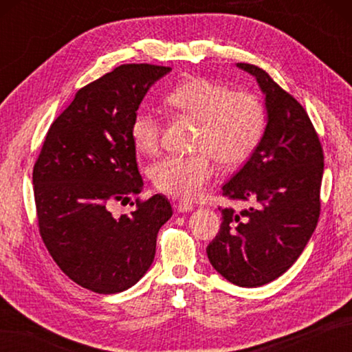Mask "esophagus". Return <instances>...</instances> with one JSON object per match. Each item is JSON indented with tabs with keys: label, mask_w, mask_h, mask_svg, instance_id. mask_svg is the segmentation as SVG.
Returning a JSON list of instances; mask_svg holds the SVG:
<instances>
[{
	"label": "esophagus",
	"mask_w": 352,
	"mask_h": 352,
	"mask_svg": "<svg viewBox=\"0 0 352 352\" xmlns=\"http://www.w3.org/2000/svg\"><path fill=\"white\" fill-rule=\"evenodd\" d=\"M193 206L192 203H188V201H178V203L175 204V208H177V212H180V213H184V212H192L193 210Z\"/></svg>",
	"instance_id": "esophagus-1"
}]
</instances>
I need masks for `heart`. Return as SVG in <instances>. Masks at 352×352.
Here are the masks:
<instances>
[{"instance_id":"b5f03b06","label":"heart","mask_w":352,"mask_h":352,"mask_svg":"<svg viewBox=\"0 0 352 352\" xmlns=\"http://www.w3.org/2000/svg\"><path fill=\"white\" fill-rule=\"evenodd\" d=\"M172 110L199 122L193 155H168L151 166L157 190L180 199H195L214 175L212 158L223 168L241 166L265 136L267 113L263 101L248 91L206 77H193L172 87L164 96ZM130 134L140 153L154 154L160 146L162 124L153 111L134 115Z\"/></svg>"}]
</instances>
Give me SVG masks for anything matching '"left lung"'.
<instances>
[{
    "label": "left lung",
    "instance_id": "8db88e82",
    "mask_svg": "<svg viewBox=\"0 0 352 352\" xmlns=\"http://www.w3.org/2000/svg\"><path fill=\"white\" fill-rule=\"evenodd\" d=\"M256 77L266 96L267 125L245 166L222 195L248 201L236 213L222 208L219 233L207 246L212 266L241 287L278 278L301 256L320 214L324 151L307 111L269 74L237 63Z\"/></svg>",
    "mask_w": 352,
    "mask_h": 352
}]
</instances>
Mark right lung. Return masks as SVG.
Returning <instances> with one entry per match:
<instances>
[{
	"label": "right lung",
	"instance_id": "obj_1",
	"mask_svg": "<svg viewBox=\"0 0 352 352\" xmlns=\"http://www.w3.org/2000/svg\"><path fill=\"white\" fill-rule=\"evenodd\" d=\"M169 71L121 65L81 87L51 124L34 163L42 241L72 281L96 294H118L145 275L157 233L172 216L164 195L138 198L121 216L110 212L144 186L130 126L148 89Z\"/></svg>",
	"mask_w": 352,
	"mask_h": 352
}]
</instances>
